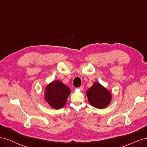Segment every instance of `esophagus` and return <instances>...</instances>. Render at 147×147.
Returning a JSON list of instances; mask_svg holds the SVG:
<instances>
[{"label":"esophagus","mask_w":147,"mask_h":147,"mask_svg":"<svg viewBox=\"0 0 147 147\" xmlns=\"http://www.w3.org/2000/svg\"><path fill=\"white\" fill-rule=\"evenodd\" d=\"M84 86H81L80 87H79L78 88H79V89H80V90H84Z\"/></svg>","instance_id":"obj_1"}]
</instances>
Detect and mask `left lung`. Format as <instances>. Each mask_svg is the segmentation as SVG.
Listing matches in <instances>:
<instances>
[{
    "label": "left lung",
    "mask_w": 147,
    "mask_h": 147,
    "mask_svg": "<svg viewBox=\"0 0 147 147\" xmlns=\"http://www.w3.org/2000/svg\"><path fill=\"white\" fill-rule=\"evenodd\" d=\"M87 96L90 104L98 109L106 107L111 101V93L97 82L88 90Z\"/></svg>",
    "instance_id": "obj_1"
}]
</instances>
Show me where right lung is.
Returning <instances> with one entry per match:
<instances>
[{"mask_svg": "<svg viewBox=\"0 0 147 147\" xmlns=\"http://www.w3.org/2000/svg\"><path fill=\"white\" fill-rule=\"evenodd\" d=\"M70 92L69 87L59 80H55L46 87L45 99L52 107L59 109L65 105Z\"/></svg>", "mask_w": 147, "mask_h": 147, "instance_id": "1", "label": "right lung"}]
</instances>
